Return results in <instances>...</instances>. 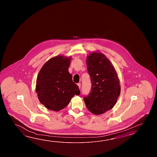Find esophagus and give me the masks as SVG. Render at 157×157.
I'll use <instances>...</instances> for the list:
<instances>
[{"instance_id": "esophagus-1", "label": "esophagus", "mask_w": 157, "mask_h": 157, "mask_svg": "<svg viewBox=\"0 0 157 157\" xmlns=\"http://www.w3.org/2000/svg\"><path fill=\"white\" fill-rule=\"evenodd\" d=\"M77 85H78V86L79 88H81V83H77Z\"/></svg>"}]
</instances>
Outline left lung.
<instances>
[{"label": "left lung", "instance_id": "1", "mask_svg": "<svg viewBox=\"0 0 157 157\" xmlns=\"http://www.w3.org/2000/svg\"><path fill=\"white\" fill-rule=\"evenodd\" d=\"M86 62L91 87L90 93L83 97V100L90 112L101 114L116 103L120 94L119 79L113 66L103 54H90Z\"/></svg>", "mask_w": 157, "mask_h": 157}]
</instances>
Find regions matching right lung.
<instances>
[{"label":"right lung","mask_w":157,"mask_h":157,"mask_svg":"<svg viewBox=\"0 0 157 157\" xmlns=\"http://www.w3.org/2000/svg\"><path fill=\"white\" fill-rule=\"evenodd\" d=\"M71 58L57 56L44 64L37 78L36 91L40 103L50 110L59 111L66 107L78 86L68 72Z\"/></svg>","instance_id":"obj_1"}]
</instances>
